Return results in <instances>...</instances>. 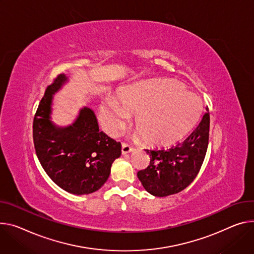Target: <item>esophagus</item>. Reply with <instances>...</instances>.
Returning a JSON list of instances; mask_svg holds the SVG:
<instances>
[{"label": "esophagus", "mask_w": 254, "mask_h": 254, "mask_svg": "<svg viewBox=\"0 0 254 254\" xmlns=\"http://www.w3.org/2000/svg\"><path fill=\"white\" fill-rule=\"evenodd\" d=\"M132 150H133V148H131L129 145H127V144H126V143H123V144H122V153H123L124 155L130 153Z\"/></svg>", "instance_id": "obj_1"}]
</instances>
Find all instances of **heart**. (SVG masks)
<instances>
[{
	"label": "heart",
	"instance_id": "obj_1",
	"mask_svg": "<svg viewBox=\"0 0 254 254\" xmlns=\"http://www.w3.org/2000/svg\"><path fill=\"white\" fill-rule=\"evenodd\" d=\"M201 101L197 95L171 80L147 82L126 90L121 102L106 97L99 107L103 130L117 134L135 113L134 124L143 140L152 145H167L188 133L198 120Z\"/></svg>",
	"mask_w": 254,
	"mask_h": 254
}]
</instances>
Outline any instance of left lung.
<instances>
[{
  "mask_svg": "<svg viewBox=\"0 0 254 254\" xmlns=\"http://www.w3.org/2000/svg\"><path fill=\"white\" fill-rule=\"evenodd\" d=\"M209 111V108H205ZM210 113L205 112L194 130L183 142L167 149H146L150 165L137 172L144 189L155 196L175 194L193 181L209 144Z\"/></svg>",
  "mask_w": 254,
  "mask_h": 254,
  "instance_id": "1",
  "label": "left lung"
}]
</instances>
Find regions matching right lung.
<instances>
[{
	"instance_id": "obj_1",
	"label": "right lung",
	"mask_w": 254,
	"mask_h": 254,
	"mask_svg": "<svg viewBox=\"0 0 254 254\" xmlns=\"http://www.w3.org/2000/svg\"><path fill=\"white\" fill-rule=\"evenodd\" d=\"M66 81L61 74L45 90L33 120V143L42 168L57 186L73 194H88L106 182L122 145L99 130L88 107L66 127L52 121L53 95Z\"/></svg>"
}]
</instances>
